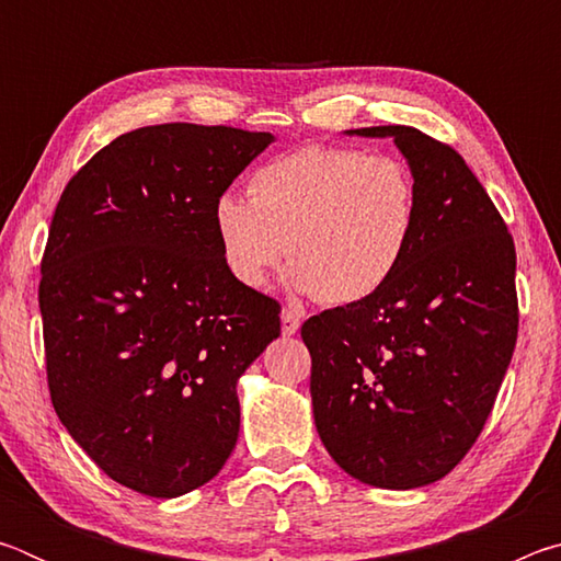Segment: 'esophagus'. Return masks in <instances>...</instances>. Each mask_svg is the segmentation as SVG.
Listing matches in <instances>:
<instances>
[{"mask_svg":"<svg viewBox=\"0 0 561 561\" xmlns=\"http://www.w3.org/2000/svg\"><path fill=\"white\" fill-rule=\"evenodd\" d=\"M299 324H301V317L297 314V311H291V309H284V311H282V334H284V336L297 334Z\"/></svg>","mask_w":561,"mask_h":561,"instance_id":"obj_1","label":"esophagus"}]
</instances>
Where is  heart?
Returning <instances> with one entry per match:
<instances>
[{
  "mask_svg": "<svg viewBox=\"0 0 561 561\" xmlns=\"http://www.w3.org/2000/svg\"><path fill=\"white\" fill-rule=\"evenodd\" d=\"M247 195L222 193L213 205L230 277L247 289L267 287L287 252L294 287L327 304L374 297L403 262L417 213L403 160L327 144L262 163Z\"/></svg>",
  "mask_w": 561,
  "mask_h": 561,
  "instance_id": "b5f03b06",
  "label": "heart"
}]
</instances>
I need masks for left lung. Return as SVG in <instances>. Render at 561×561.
<instances>
[{
    "label": "left lung",
    "instance_id": "obj_1",
    "mask_svg": "<svg viewBox=\"0 0 561 561\" xmlns=\"http://www.w3.org/2000/svg\"><path fill=\"white\" fill-rule=\"evenodd\" d=\"M417 213L403 262L374 297L301 324L321 443L351 478L423 488L485 428L517 344V254L507 225L458 150L411 126Z\"/></svg>",
    "mask_w": 561,
    "mask_h": 561
}]
</instances>
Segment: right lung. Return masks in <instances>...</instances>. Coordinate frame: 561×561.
Wrapping results in <instances>:
<instances>
[{
    "mask_svg": "<svg viewBox=\"0 0 561 561\" xmlns=\"http://www.w3.org/2000/svg\"><path fill=\"white\" fill-rule=\"evenodd\" d=\"M272 144L232 126H160L101 148L56 205L39 309L54 411L108 474L178 497L222 470L237 378L279 336V301L237 284L213 205Z\"/></svg>",
    "mask_w": 561,
    "mask_h": 561,
    "instance_id": "1",
    "label": "right lung"
}]
</instances>
